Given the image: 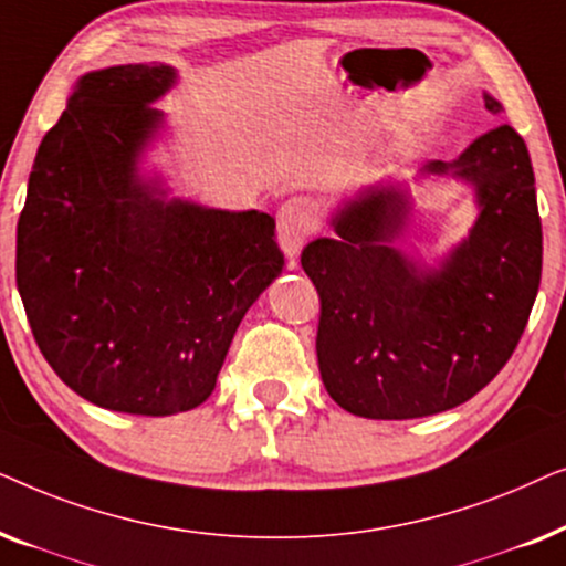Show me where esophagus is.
<instances>
[{"mask_svg": "<svg viewBox=\"0 0 566 566\" xmlns=\"http://www.w3.org/2000/svg\"><path fill=\"white\" fill-rule=\"evenodd\" d=\"M319 229V211L308 198L285 200L277 211V242L291 260H296L306 239Z\"/></svg>", "mask_w": 566, "mask_h": 566, "instance_id": "1", "label": "esophagus"}]
</instances>
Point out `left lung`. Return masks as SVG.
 <instances>
[{
  "label": "left lung",
  "mask_w": 566,
  "mask_h": 566,
  "mask_svg": "<svg viewBox=\"0 0 566 566\" xmlns=\"http://www.w3.org/2000/svg\"><path fill=\"white\" fill-rule=\"evenodd\" d=\"M490 113L497 99L484 95ZM422 172L474 185L479 219L438 270L399 252L409 198L368 188L339 208L335 239H314L301 268L319 293L316 358L324 389L350 415L415 420L482 391L521 343L541 283V216L525 142L500 126L459 159Z\"/></svg>",
  "instance_id": "left-lung-1"
}]
</instances>
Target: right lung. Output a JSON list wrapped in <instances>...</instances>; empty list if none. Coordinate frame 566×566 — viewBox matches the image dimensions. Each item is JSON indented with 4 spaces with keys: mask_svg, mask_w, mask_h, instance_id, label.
<instances>
[{
    "mask_svg": "<svg viewBox=\"0 0 566 566\" xmlns=\"http://www.w3.org/2000/svg\"><path fill=\"white\" fill-rule=\"evenodd\" d=\"M167 64L84 74L38 146L18 221V291L43 358L113 412L203 405L234 332L281 275L275 219L165 200L138 177Z\"/></svg>",
    "mask_w": 566,
    "mask_h": 566,
    "instance_id": "1",
    "label": "right lung"
}]
</instances>
